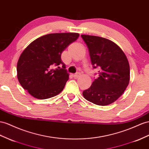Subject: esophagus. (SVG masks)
Returning <instances> with one entry per match:
<instances>
[{
  "label": "esophagus",
  "instance_id": "esophagus-1",
  "mask_svg": "<svg viewBox=\"0 0 149 149\" xmlns=\"http://www.w3.org/2000/svg\"><path fill=\"white\" fill-rule=\"evenodd\" d=\"M79 77H80V74H75L74 75V77L75 79H77Z\"/></svg>",
  "mask_w": 149,
  "mask_h": 149
}]
</instances>
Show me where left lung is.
<instances>
[{
    "label": "left lung",
    "mask_w": 149,
    "mask_h": 149,
    "mask_svg": "<svg viewBox=\"0 0 149 149\" xmlns=\"http://www.w3.org/2000/svg\"><path fill=\"white\" fill-rule=\"evenodd\" d=\"M88 47L91 64L99 67V77L83 96L93 103L106 106L119 98L130 82V65L121 48L113 41L96 36L81 35Z\"/></svg>",
    "instance_id": "left-lung-1"
}]
</instances>
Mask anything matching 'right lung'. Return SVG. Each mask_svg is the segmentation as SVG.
Masks as SVG:
<instances>
[{
  "instance_id": "1",
  "label": "right lung",
  "mask_w": 149,
  "mask_h": 149,
  "mask_svg": "<svg viewBox=\"0 0 149 149\" xmlns=\"http://www.w3.org/2000/svg\"><path fill=\"white\" fill-rule=\"evenodd\" d=\"M79 37L77 33H51L31 42L22 52L17 64V77L21 86L39 100L62 92L69 75L61 55ZM61 64L63 68L60 70L52 68Z\"/></svg>"
}]
</instances>
